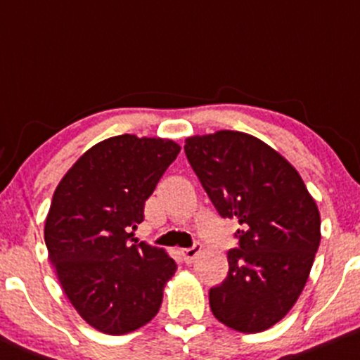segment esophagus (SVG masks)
I'll list each match as a JSON object with an SVG mask.
<instances>
[{
  "instance_id": "obj_1",
  "label": "esophagus",
  "mask_w": 360,
  "mask_h": 360,
  "mask_svg": "<svg viewBox=\"0 0 360 360\" xmlns=\"http://www.w3.org/2000/svg\"><path fill=\"white\" fill-rule=\"evenodd\" d=\"M200 253V245H193L192 248H184V250H180V255H181V258H184L185 262H187V264H192L193 260H195V257L199 255Z\"/></svg>"
}]
</instances>
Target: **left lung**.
<instances>
[{"label": "left lung", "mask_w": 360, "mask_h": 360, "mask_svg": "<svg viewBox=\"0 0 360 360\" xmlns=\"http://www.w3.org/2000/svg\"><path fill=\"white\" fill-rule=\"evenodd\" d=\"M185 155L223 217H236L228 277L209 290L214 316L236 332H264L296 304L320 246V211L276 149L238 131L185 139Z\"/></svg>", "instance_id": "obj_1"}]
</instances>
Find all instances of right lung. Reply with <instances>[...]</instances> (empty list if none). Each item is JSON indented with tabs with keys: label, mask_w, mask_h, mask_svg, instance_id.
Wrapping results in <instances>:
<instances>
[{
	"label": "right lung",
	"mask_w": 360,
	"mask_h": 360,
	"mask_svg": "<svg viewBox=\"0 0 360 360\" xmlns=\"http://www.w3.org/2000/svg\"><path fill=\"white\" fill-rule=\"evenodd\" d=\"M179 153L172 139L108 137L56 188L44 228L49 260L72 308L98 332H134L160 311L176 264L163 248L137 243L132 231Z\"/></svg>",
	"instance_id": "obj_1"
}]
</instances>
